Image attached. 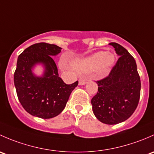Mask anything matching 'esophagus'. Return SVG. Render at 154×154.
I'll return each mask as SVG.
<instances>
[{
    "label": "esophagus",
    "instance_id": "34e87169",
    "mask_svg": "<svg viewBox=\"0 0 154 154\" xmlns=\"http://www.w3.org/2000/svg\"><path fill=\"white\" fill-rule=\"evenodd\" d=\"M86 83H87V80H85V79H80V80L79 81V85H85Z\"/></svg>",
    "mask_w": 154,
    "mask_h": 154
}]
</instances>
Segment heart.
I'll use <instances>...</instances> for the list:
<instances>
[{"label": "heart", "instance_id": "b5f03b06", "mask_svg": "<svg viewBox=\"0 0 154 154\" xmlns=\"http://www.w3.org/2000/svg\"><path fill=\"white\" fill-rule=\"evenodd\" d=\"M115 62V55L106 51H99L85 59L79 60L74 63L75 69L82 73L96 71L101 67L107 69Z\"/></svg>", "mask_w": 154, "mask_h": 154}]
</instances>
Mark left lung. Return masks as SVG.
<instances>
[{"label": "left lung", "mask_w": 154, "mask_h": 154, "mask_svg": "<svg viewBox=\"0 0 154 154\" xmlns=\"http://www.w3.org/2000/svg\"><path fill=\"white\" fill-rule=\"evenodd\" d=\"M115 48L119 58L105 79L98 81V92L91 99L95 116L107 125L125 121L134 113L140 98L141 82L134 57L117 43Z\"/></svg>", "instance_id": "8db88e82"}]
</instances>
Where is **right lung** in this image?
Masks as SVG:
<instances>
[{
	"label": "right lung",
	"instance_id": "1",
	"mask_svg": "<svg viewBox=\"0 0 154 154\" xmlns=\"http://www.w3.org/2000/svg\"><path fill=\"white\" fill-rule=\"evenodd\" d=\"M55 44L38 43L23 50L18 58L14 84L19 101L26 112L42 119H51L61 113L79 82L66 85L58 76L53 59L61 53ZM40 64L44 68L42 76L33 69Z\"/></svg>",
	"mask_w": 154,
	"mask_h": 154
}]
</instances>
